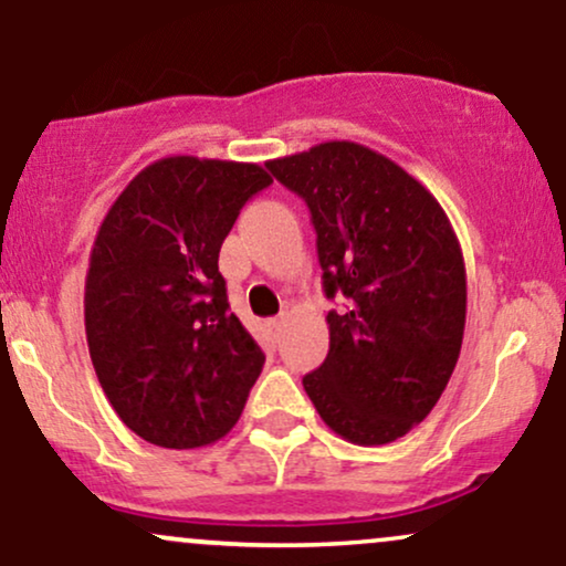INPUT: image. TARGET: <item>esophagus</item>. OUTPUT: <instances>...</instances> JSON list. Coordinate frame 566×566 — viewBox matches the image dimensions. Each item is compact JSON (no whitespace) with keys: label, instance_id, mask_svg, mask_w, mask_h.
I'll return each instance as SVG.
<instances>
[{"label":"esophagus","instance_id":"1","mask_svg":"<svg viewBox=\"0 0 566 566\" xmlns=\"http://www.w3.org/2000/svg\"><path fill=\"white\" fill-rule=\"evenodd\" d=\"M284 324H287V319H284V316H279V319H271L269 322V333H271V337H274V340H279V337H282Z\"/></svg>","mask_w":566,"mask_h":566}]
</instances>
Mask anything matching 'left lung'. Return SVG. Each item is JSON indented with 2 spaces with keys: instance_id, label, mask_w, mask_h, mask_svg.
Here are the masks:
<instances>
[{
  "instance_id": "left-lung-1",
  "label": "left lung",
  "mask_w": 566,
  "mask_h": 566,
  "mask_svg": "<svg viewBox=\"0 0 566 566\" xmlns=\"http://www.w3.org/2000/svg\"><path fill=\"white\" fill-rule=\"evenodd\" d=\"M265 165L308 205L327 297H348L327 314L329 354L305 394L340 439L391 444L437 407L458 365V233L420 180L361 143H316Z\"/></svg>"
}]
</instances>
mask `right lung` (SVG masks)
I'll use <instances>...</instances> for the list:
<instances>
[{
    "label": "right lung",
    "instance_id": "right-lung-1",
    "mask_svg": "<svg viewBox=\"0 0 566 566\" xmlns=\"http://www.w3.org/2000/svg\"><path fill=\"white\" fill-rule=\"evenodd\" d=\"M255 161H151L97 229L84 333L97 382L129 431L167 450L210 447L237 426L265 365L229 311L220 244L252 193Z\"/></svg>",
    "mask_w": 566,
    "mask_h": 566
}]
</instances>
